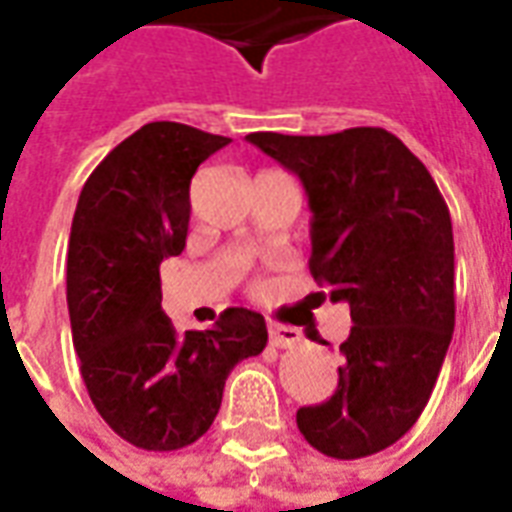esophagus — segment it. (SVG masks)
Wrapping results in <instances>:
<instances>
[{
  "instance_id": "34e87169",
  "label": "esophagus",
  "mask_w": 512,
  "mask_h": 512,
  "mask_svg": "<svg viewBox=\"0 0 512 512\" xmlns=\"http://www.w3.org/2000/svg\"><path fill=\"white\" fill-rule=\"evenodd\" d=\"M268 340H271V345H277V348H293V345L301 343V332L293 329V326L271 323L268 326Z\"/></svg>"
}]
</instances>
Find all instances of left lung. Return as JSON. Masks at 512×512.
<instances>
[{
	"mask_svg": "<svg viewBox=\"0 0 512 512\" xmlns=\"http://www.w3.org/2000/svg\"><path fill=\"white\" fill-rule=\"evenodd\" d=\"M246 139L301 180L312 277L354 321L334 395L296 411L301 436L340 461L386 450L428 406L455 329L447 202L425 164L384 128Z\"/></svg>",
	"mask_w": 512,
	"mask_h": 512,
	"instance_id": "1",
	"label": "left lung"
}]
</instances>
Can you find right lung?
I'll use <instances>...</instances> for the list:
<instances>
[{"label": "right lung", "instance_id": "right-lung-1", "mask_svg": "<svg viewBox=\"0 0 512 512\" xmlns=\"http://www.w3.org/2000/svg\"><path fill=\"white\" fill-rule=\"evenodd\" d=\"M230 139L147 123L93 169L68 241L73 348L93 406L139 450L189 447L211 428L224 381L268 343L260 312L230 307L213 329L178 332L161 310V260L189 233V186Z\"/></svg>", "mask_w": 512, "mask_h": 512}]
</instances>
